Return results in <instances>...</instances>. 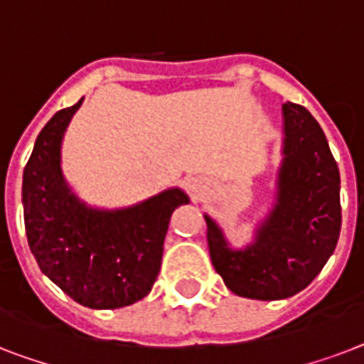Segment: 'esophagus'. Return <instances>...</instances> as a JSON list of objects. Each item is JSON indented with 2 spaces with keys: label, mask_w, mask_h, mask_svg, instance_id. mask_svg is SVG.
Returning <instances> with one entry per match:
<instances>
[{
  "label": "esophagus",
  "mask_w": 364,
  "mask_h": 364,
  "mask_svg": "<svg viewBox=\"0 0 364 364\" xmlns=\"http://www.w3.org/2000/svg\"><path fill=\"white\" fill-rule=\"evenodd\" d=\"M202 187H204V181H202V179H194V183H193L194 191L198 193V191H202Z\"/></svg>",
  "instance_id": "obj_1"
}]
</instances>
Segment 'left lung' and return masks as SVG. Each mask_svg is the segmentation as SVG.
Returning <instances> with one entry per match:
<instances>
[{"label":"left lung","instance_id":"left-lung-1","mask_svg":"<svg viewBox=\"0 0 364 364\" xmlns=\"http://www.w3.org/2000/svg\"><path fill=\"white\" fill-rule=\"evenodd\" d=\"M285 139L274 210L242 251L228 247L205 215L211 262L234 294L282 300L321 272L342 227L340 173L321 126L299 104H283Z\"/></svg>","mask_w":364,"mask_h":364}]
</instances>
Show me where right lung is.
<instances>
[{
	"mask_svg": "<svg viewBox=\"0 0 364 364\" xmlns=\"http://www.w3.org/2000/svg\"><path fill=\"white\" fill-rule=\"evenodd\" d=\"M81 104L58 111L37 136L22 177L26 236L43 274L68 296L94 310H113L149 294L171 213L188 204V196L170 188L115 211L79 202L62 177L60 145Z\"/></svg>",
	"mask_w": 364,
	"mask_h": 364,
	"instance_id": "obj_1",
	"label": "right lung"
}]
</instances>
